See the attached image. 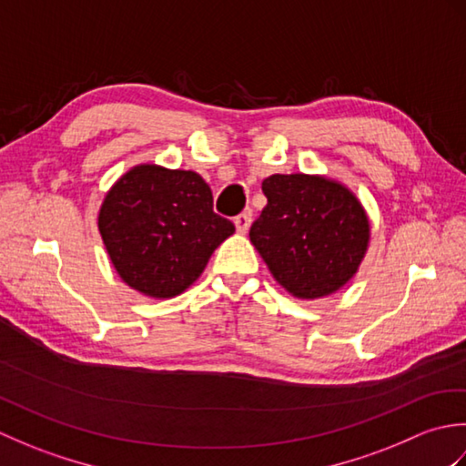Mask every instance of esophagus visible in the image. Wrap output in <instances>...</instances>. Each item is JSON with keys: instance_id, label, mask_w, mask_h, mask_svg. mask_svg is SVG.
<instances>
[{"instance_id": "obj_1", "label": "esophagus", "mask_w": 466, "mask_h": 466, "mask_svg": "<svg viewBox=\"0 0 466 466\" xmlns=\"http://www.w3.org/2000/svg\"><path fill=\"white\" fill-rule=\"evenodd\" d=\"M250 222H252V216L250 214H240L234 218V224H236V230L240 234H246L250 230Z\"/></svg>"}]
</instances>
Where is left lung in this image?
Listing matches in <instances>:
<instances>
[{"instance_id":"obj_1","label":"left lung","mask_w":466,"mask_h":466,"mask_svg":"<svg viewBox=\"0 0 466 466\" xmlns=\"http://www.w3.org/2000/svg\"><path fill=\"white\" fill-rule=\"evenodd\" d=\"M268 204L250 242L274 280L300 300H319L349 284L370 246V220L349 186L322 174H272Z\"/></svg>"}]
</instances>
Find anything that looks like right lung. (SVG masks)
Returning <instances> with one entry per match:
<instances>
[{
  "label": "right lung",
  "mask_w": 466,
  "mask_h": 466,
  "mask_svg": "<svg viewBox=\"0 0 466 466\" xmlns=\"http://www.w3.org/2000/svg\"><path fill=\"white\" fill-rule=\"evenodd\" d=\"M200 174L137 164L122 174L97 212L106 252L130 289L166 300L200 279L234 224L212 210Z\"/></svg>",
  "instance_id": "1"
}]
</instances>
